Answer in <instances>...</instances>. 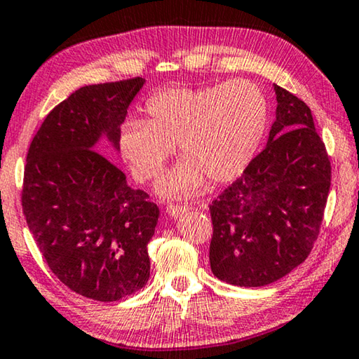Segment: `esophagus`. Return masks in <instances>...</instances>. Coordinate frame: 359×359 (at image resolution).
I'll return each instance as SVG.
<instances>
[{"label": "esophagus", "instance_id": "obj_1", "mask_svg": "<svg viewBox=\"0 0 359 359\" xmlns=\"http://www.w3.org/2000/svg\"><path fill=\"white\" fill-rule=\"evenodd\" d=\"M187 210H189V208L180 206V204H169V206L166 208V212L174 219H177V217H180V215H184Z\"/></svg>", "mask_w": 359, "mask_h": 359}]
</instances>
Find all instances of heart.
<instances>
[{
	"mask_svg": "<svg viewBox=\"0 0 359 359\" xmlns=\"http://www.w3.org/2000/svg\"><path fill=\"white\" fill-rule=\"evenodd\" d=\"M144 119H129L119 130V150L134 177H158L179 145L184 158L158 184L164 196H191L204 177L231 182L257 151L266 124V102L246 79L208 88H168L147 100Z\"/></svg>",
	"mask_w": 359,
	"mask_h": 359,
	"instance_id": "obj_1",
	"label": "heart"
}]
</instances>
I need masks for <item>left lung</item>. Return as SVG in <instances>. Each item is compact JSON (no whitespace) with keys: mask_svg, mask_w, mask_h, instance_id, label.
<instances>
[{"mask_svg":"<svg viewBox=\"0 0 359 359\" xmlns=\"http://www.w3.org/2000/svg\"><path fill=\"white\" fill-rule=\"evenodd\" d=\"M265 149L209 206L210 270L243 287L275 283L309 257L331 189V161L304 100L275 84Z\"/></svg>","mask_w":359,"mask_h":359,"instance_id":"8db88e82","label":"left lung"}]
</instances>
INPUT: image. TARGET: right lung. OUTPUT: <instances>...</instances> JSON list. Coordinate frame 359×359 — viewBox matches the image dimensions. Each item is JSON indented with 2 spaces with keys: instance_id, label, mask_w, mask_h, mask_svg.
<instances>
[{
  "instance_id": "right-lung-1",
  "label": "right lung",
  "mask_w": 359,
  "mask_h": 359,
  "mask_svg": "<svg viewBox=\"0 0 359 359\" xmlns=\"http://www.w3.org/2000/svg\"><path fill=\"white\" fill-rule=\"evenodd\" d=\"M144 78L75 90L44 119L27 153L22 208L54 275L83 297L115 302L150 278L159 209L95 151L119 150V126Z\"/></svg>"
}]
</instances>
